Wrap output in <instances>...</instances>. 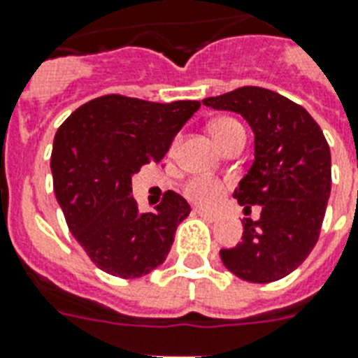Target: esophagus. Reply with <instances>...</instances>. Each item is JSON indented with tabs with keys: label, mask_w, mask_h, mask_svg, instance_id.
Returning <instances> with one entry per match:
<instances>
[{
	"label": "esophagus",
	"mask_w": 358,
	"mask_h": 358,
	"mask_svg": "<svg viewBox=\"0 0 358 358\" xmlns=\"http://www.w3.org/2000/svg\"><path fill=\"white\" fill-rule=\"evenodd\" d=\"M196 213L200 215V217H204L206 220H209V222H215V220H219V215L213 213V211H208V209H196Z\"/></svg>",
	"instance_id": "obj_1"
}]
</instances>
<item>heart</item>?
I'll return each instance as SVG.
<instances>
[{
  "label": "heart",
  "mask_w": 358,
  "mask_h": 358,
  "mask_svg": "<svg viewBox=\"0 0 358 358\" xmlns=\"http://www.w3.org/2000/svg\"><path fill=\"white\" fill-rule=\"evenodd\" d=\"M211 134L219 147L234 138L235 134H245L243 124L234 117H219L211 123ZM224 184L217 178L208 176H194L184 185V194L191 202L200 206H213L224 194Z\"/></svg>",
  "instance_id": "obj_1"
}]
</instances>
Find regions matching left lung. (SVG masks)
Returning a JSON list of instances; mask_svg holds the SVG:
<instances>
[{
    "mask_svg": "<svg viewBox=\"0 0 358 358\" xmlns=\"http://www.w3.org/2000/svg\"><path fill=\"white\" fill-rule=\"evenodd\" d=\"M204 104L241 113L255 134V159L234 199L246 213L259 204L261 219H245L243 241L220 250V259L250 283L281 280L320 237L331 193L329 145L303 106L272 90L243 86Z\"/></svg>",
    "mask_w": 358,
    "mask_h": 358,
    "instance_id": "8db88e82",
    "label": "left lung"
}]
</instances>
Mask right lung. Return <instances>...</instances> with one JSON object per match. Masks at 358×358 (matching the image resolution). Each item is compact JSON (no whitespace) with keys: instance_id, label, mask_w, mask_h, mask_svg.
<instances>
[{"instance_id":"add662e5","label":"right lung","mask_w":358,"mask_h":358,"mask_svg":"<svg viewBox=\"0 0 358 358\" xmlns=\"http://www.w3.org/2000/svg\"><path fill=\"white\" fill-rule=\"evenodd\" d=\"M199 101L150 103L103 95L78 106L57 130L51 173L69 231L106 274L141 278L164 263L191 211L167 191L154 213H138L132 174L162 162Z\"/></svg>"}]
</instances>
